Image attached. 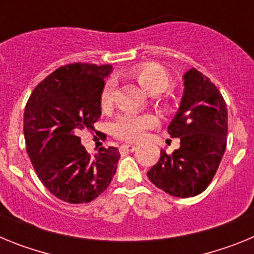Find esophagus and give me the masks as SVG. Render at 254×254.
Returning a JSON list of instances; mask_svg holds the SVG:
<instances>
[{"label":"esophagus","mask_w":254,"mask_h":254,"mask_svg":"<svg viewBox=\"0 0 254 254\" xmlns=\"http://www.w3.org/2000/svg\"><path fill=\"white\" fill-rule=\"evenodd\" d=\"M136 150V145L133 143H126V145H122L120 147V151H127V152H132Z\"/></svg>","instance_id":"1"}]
</instances>
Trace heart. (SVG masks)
<instances>
[{"mask_svg": "<svg viewBox=\"0 0 254 254\" xmlns=\"http://www.w3.org/2000/svg\"><path fill=\"white\" fill-rule=\"evenodd\" d=\"M133 77L146 91L151 94H160L172 86V77L161 64L147 62L134 67ZM116 94V82L109 78L104 82L100 91V107L109 109L113 105ZM156 123V118L151 114L123 113L117 117L112 125V132L116 137L125 141H137L143 137L146 129L151 128Z\"/></svg>", "mask_w": 254, "mask_h": 254, "instance_id": "heart-1", "label": "heart"}]
</instances>
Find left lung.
<instances>
[{"label":"left lung","instance_id":"1","mask_svg":"<svg viewBox=\"0 0 254 254\" xmlns=\"http://www.w3.org/2000/svg\"><path fill=\"white\" fill-rule=\"evenodd\" d=\"M168 133L181 138V147L170 155L161 150L147 177L170 196H197L211 183L225 152L228 111L219 89L196 68L185 75L181 108Z\"/></svg>","mask_w":254,"mask_h":254}]
</instances>
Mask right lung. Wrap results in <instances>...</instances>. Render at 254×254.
I'll return each instance as SVG.
<instances>
[{
  "label": "right lung",
  "mask_w": 254,
  "mask_h": 254,
  "mask_svg": "<svg viewBox=\"0 0 254 254\" xmlns=\"http://www.w3.org/2000/svg\"><path fill=\"white\" fill-rule=\"evenodd\" d=\"M111 64H69L37 85L24 112L26 151L38 178L53 196L87 203L111 185L121 154L100 147L87 154L78 133L94 131L100 114V91Z\"/></svg>",
  "instance_id": "obj_1"
}]
</instances>
